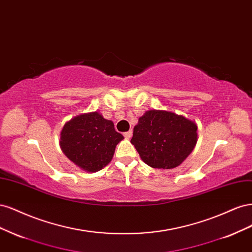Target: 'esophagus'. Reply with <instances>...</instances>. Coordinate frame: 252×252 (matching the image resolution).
I'll use <instances>...</instances> for the list:
<instances>
[{"mask_svg":"<svg viewBox=\"0 0 252 252\" xmlns=\"http://www.w3.org/2000/svg\"><path fill=\"white\" fill-rule=\"evenodd\" d=\"M124 136H125L126 139H130L131 136H132V131H131V130H129V131L125 132V133H124Z\"/></svg>","mask_w":252,"mask_h":252,"instance_id":"34e87169","label":"esophagus"}]
</instances>
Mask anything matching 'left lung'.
<instances>
[{
    "mask_svg": "<svg viewBox=\"0 0 252 252\" xmlns=\"http://www.w3.org/2000/svg\"><path fill=\"white\" fill-rule=\"evenodd\" d=\"M194 121L167 110H148L133 128L131 144L152 168L172 169L191 154L197 142Z\"/></svg>",
    "mask_w": 252,
    "mask_h": 252,
    "instance_id": "left-lung-1",
    "label": "left lung"
}]
</instances>
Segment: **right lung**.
<instances>
[{
    "label": "right lung",
    "mask_w": 252,
    "mask_h": 252,
    "mask_svg": "<svg viewBox=\"0 0 252 252\" xmlns=\"http://www.w3.org/2000/svg\"><path fill=\"white\" fill-rule=\"evenodd\" d=\"M123 139L112 121L94 111L66 122L61 131L60 147L80 169L96 172L110 163L116 146Z\"/></svg>",
    "instance_id": "obj_1"
}]
</instances>
